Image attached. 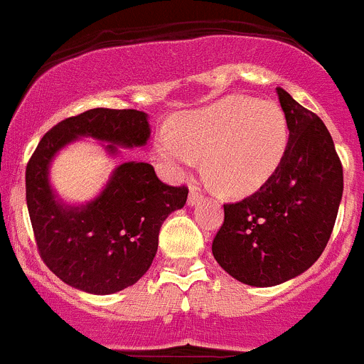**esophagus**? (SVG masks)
I'll list each match as a JSON object with an SVG mask.
<instances>
[{
  "mask_svg": "<svg viewBox=\"0 0 364 364\" xmlns=\"http://www.w3.org/2000/svg\"><path fill=\"white\" fill-rule=\"evenodd\" d=\"M203 199V193H201V190L198 188V186L196 185H192L190 186V193H188V205L190 206H193L196 205V203L198 201H201Z\"/></svg>",
  "mask_w": 364,
  "mask_h": 364,
  "instance_id": "1",
  "label": "esophagus"
}]
</instances>
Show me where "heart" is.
I'll return each mask as SVG.
<instances>
[{"instance_id": "b5f03b06", "label": "heart", "mask_w": 364, "mask_h": 364, "mask_svg": "<svg viewBox=\"0 0 364 364\" xmlns=\"http://www.w3.org/2000/svg\"><path fill=\"white\" fill-rule=\"evenodd\" d=\"M285 147L287 124L280 107L250 97H226L185 114L158 140L172 171L183 174L205 156L210 178L232 196L259 190L277 172Z\"/></svg>"}]
</instances>
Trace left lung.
I'll list each match as a JSON object with an SVG mask.
<instances>
[{
	"instance_id": "obj_1",
	"label": "left lung",
	"mask_w": 364,
	"mask_h": 364,
	"mask_svg": "<svg viewBox=\"0 0 364 364\" xmlns=\"http://www.w3.org/2000/svg\"><path fill=\"white\" fill-rule=\"evenodd\" d=\"M278 100L289 141L277 172L250 198L224 205L212 242L219 266L239 282L271 287L320 259L343 196V166L318 114L282 87Z\"/></svg>"
}]
</instances>
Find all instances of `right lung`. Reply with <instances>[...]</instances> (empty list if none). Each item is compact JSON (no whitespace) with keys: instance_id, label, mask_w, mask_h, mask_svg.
Masks as SVG:
<instances>
[{"instance_id":"obj_1","label":"right lung","mask_w":364,"mask_h":364,"mask_svg":"<svg viewBox=\"0 0 364 364\" xmlns=\"http://www.w3.org/2000/svg\"><path fill=\"white\" fill-rule=\"evenodd\" d=\"M151 127L136 109L84 111L53 125L26 165V205L41 259L71 287L113 294L151 267L168 213L185 206L188 188L159 181L149 163H122L104 192L86 206L60 205L48 183L55 152L77 136L109 141L107 151L141 147Z\"/></svg>"}]
</instances>
